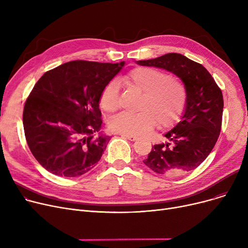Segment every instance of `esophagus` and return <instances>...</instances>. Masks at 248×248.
Segmentation results:
<instances>
[{"mask_svg":"<svg viewBox=\"0 0 248 248\" xmlns=\"http://www.w3.org/2000/svg\"><path fill=\"white\" fill-rule=\"evenodd\" d=\"M122 137H124V138H126L127 140H132V141H134V140H138V137L133 136V135H122Z\"/></svg>","mask_w":248,"mask_h":248,"instance_id":"1","label":"esophagus"}]
</instances>
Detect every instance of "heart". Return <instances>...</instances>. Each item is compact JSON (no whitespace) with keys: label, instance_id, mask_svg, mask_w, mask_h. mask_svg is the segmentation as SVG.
I'll return each mask as SVG.
<instances>
[{"label":"heart","instance_id":"obj_1","mask_svg":"<svg viewBox=\"0 0 248 248\" xmlns=\"http://www.w3.org/2000/svg\"><path fill=\"white\" fill-rule=\"evenodd\" d=\"M127 88L142 93L139 112L124 111L111 117L110 131L122 135H145L155 126L168 128L174 125L183 114L187 104V91L180 78L167 75L153 67H136L121 78ZM99 104L107 112L120 108V93L116 81L103 87Z\"/></svg>","mask_w":248,"mask_h":248}]
</instances>
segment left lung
<instances>
[{
	"instance_id": "1",
	"label": "left lung",
	"mask_w": 248,
	"mask_h": 248,
	"mask_svg": "<svg viewBox=\"0 0 248 248\" xmlns=\"http://www.w3.org/2000/svg\"><path fill=\"white\" fill-rule=\"evenodd\" d=\"M138 64L166 69L185 84L187 104L181 122L165 137L170 142L155 145L142 161L152 171L174 176L196 169L213 150L221 132L222 91L202 64L179 53H168Z\"/></svg>"
}]
</instances>
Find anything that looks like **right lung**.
Returning <instances> with one entry per match:
<instances>
[{"mask_svg":"<svg viewBox=\"0 0 248 248\" xmlns=\"http://www.w3.org/2000/svg\"><path fill=\"white\" fill-rule=\"evenodd\" d=\"M124 65L74 60L37 81L25 102L23 124L31 153L48 172L73 178L98 163L110 139L95 136L102 124L99 96Z\"/></svg>","mask_w":248,"mask_h":248,"instance_id":"obj_1","label":"right lung"}]
</instances>
